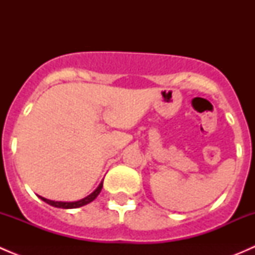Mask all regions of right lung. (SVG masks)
Instances as JSON below:
<instances>
[{"label": "right lung", "instance_id": "1", "mask_svg": "<svg viewBox=\"0 0 255 255\" xmlns=\"http://www.w3.org/2000/svg\"><path fill=\"white\" fill-rule=\"evenodd\" d=\"M102 184L104 182H101V184L99 185V187H97L96 190H95L94 192H92L91 195H89L87 197H85V199L80 200V201H75V202H61V201H51V200H47L44 199V197H40V199L43 200L44 202H47L48 205H50V206H54V207H58V208H78V207H81V206H85V205L90 204V202L94 201L95 199H96L97 196H99V194L101 192L102 190Z\"/></svg>", "mask_w": 255, "mask_h": 255}]
</instances>
